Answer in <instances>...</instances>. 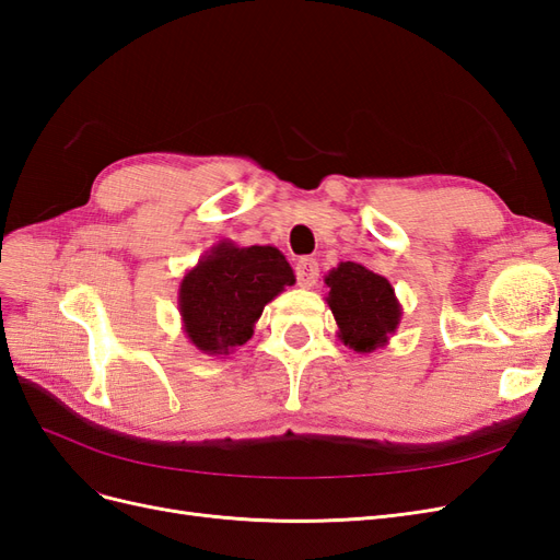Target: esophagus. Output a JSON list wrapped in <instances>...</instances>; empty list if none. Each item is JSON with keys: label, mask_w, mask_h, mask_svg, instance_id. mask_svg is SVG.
Masks as SVG:
<instances>
[{"label": "esophagus", "mask_w": 560, "mask_h": 560, "mask_svg": "<svg viewBox=\"0 0 560 560\" xmlns=\"http://www.w3.org/2000/svg\"><path fill=\"white\" fill-rule=\"evenodd\" d=\"M317 278H319L317 261L311 259V257L299 259V264H296V282H299V287H306V290H308V287H313L317 282Z\"/></svg>", "instance_id": "esophagus-1"}]
</instances>
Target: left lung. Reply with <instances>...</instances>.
Masks as SVG:
<instances>
[{"label":"left lung","mask_w":560,"mask_h":560,"mask_svg":"<svg viewBox=\"0 0 560 560\" xmlns=\"http://www.w3.org/2000/svg\"><path fill=\"white\" fill-rule=\"evenodd\" d=\"M325 284L341 343L360 354L385 348L401 319V303L389 280L362 264L341 261L325 276Z\"/></svg>","instance_id":"8db88e82"}]
</instances>
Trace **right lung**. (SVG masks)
<instances>
[{
	"mask_svg": "<svg viewBox=\"0 0 560 560\" xmlns=\"http://www.w3.org/2000/svg\"><path fill=\"white\" fill-rule=\"evenodd\" d=\"M294 282L278 247L219 241L179 282L182 329L200 352L231 354L249 341L266 303Z\"/></svg>",
	"mask_w": 560,
	"mask_h": 560,
	"instance_id": "add662e5",
	"label": "right lung"
}]
</instances>
